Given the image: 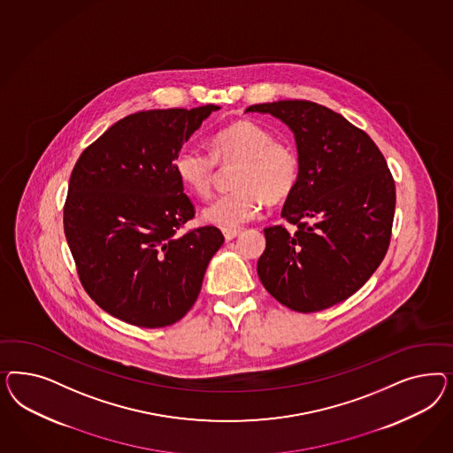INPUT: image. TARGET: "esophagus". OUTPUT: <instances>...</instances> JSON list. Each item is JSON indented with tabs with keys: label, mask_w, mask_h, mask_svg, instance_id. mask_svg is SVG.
Listing matches in <instances>:
<instances>
[{
	"label": "esophagus",
	"mask_w": 453,
	"mask_h": 453,
	"mask_svg": "<svg viewBox=\"0 0 453 453\" xmlns=\"http://www.w3.org/2000/svg\"><path fill=\"white\" fill-rule=\"evenodd\" d=\"M222 234H224L226 241H233L241 234V229H222Z\"/></svg>",
	"instance_id": "1"
}]
</instances>
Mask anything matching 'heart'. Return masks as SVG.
Listing matches in <instances>:
<instances>
[{
	"label": "heart",
	"mask_w": 453,
	"mask_h": 453,
	"mask_svg": "<svg viewBox=\"0 0 453 453\" xmlns=\"http://www.w3.org/2000/svg\"><path fill=\"white\" fill-rule=\"evenodd\" d=\"M239 163L235 191L216 197L203 211V219L220 229H237L261 214L269 203L286 199L299 176V159L288 142L274 141L271 131L254 121H235L212 137V154L194 144L179 148L173 167L188 191L206 197L216 165Z\"/></svg>",
	"instance_id": "heart-1"
}]
</instances>
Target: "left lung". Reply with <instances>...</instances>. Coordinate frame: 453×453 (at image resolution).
I'll return each instance as SVG.
<instances>
[{
	"label": "left lung",
	"mask_w": 453,
	"mask_h": 453,
	"mask_svg": "<svg viewBox=\"0 0 453 453\" xmlns=\"http://www.w3.org/2000/svg\"><path fill=\"white\" fill-rule=\"evenodd\" d=\"M246 112L286 124L299 159L297 182L280 212L297 229H264L262 286L296 312L349 299L384 261L390 242L395 184L382 152L342 114L312 101L264 103Z\"/></svg>",
	"instance_id": "8db88e82"
}]
</instances>
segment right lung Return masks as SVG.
<instances>
[{"instance_id":"add662e5","label":"right lung","mask_w":453,"mask_h":453,"mask_svg":"<svg viewBox=\"0 0 453 453\" xmlns=\"http://www.w3.org/2000/svg\"><path fill=\"white\" fill-rule=\"evenodd\" d=\"M141 111L82 151L69 178L65 234L82 288L131 326L165 327L189 312L224 244L218 227L179 235L194 218L173 161L211 112Z\"/></svg>"}]
</instances>
